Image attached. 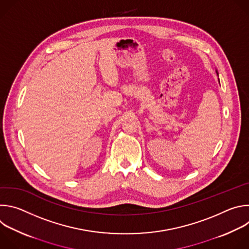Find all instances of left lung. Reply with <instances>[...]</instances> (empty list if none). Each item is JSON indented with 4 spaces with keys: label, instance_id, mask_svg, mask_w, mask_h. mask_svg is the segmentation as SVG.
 Wrapping results in <instances>:
<instances>
[{
    "label": "left lung",
    "instance_id": "1",
    "mask_svg": "<svg viewBox=\"0 0 249 249\" xmlns=\"http://www.w3.org/2000/svg\"><path fill=\"white\" fill-rule=\"evenodd\" d=\"M216 72H217V75H218V76H219V74H218V71H216ZM219 82H220V81H219Z\"/></svg>",
    "mask_w": 249,
    "mask_h": 249
}]
</instances>
